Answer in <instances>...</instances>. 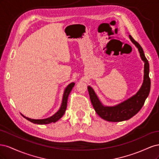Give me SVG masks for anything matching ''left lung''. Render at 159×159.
<instances>
[{
    "instance_id": "left-lung-1",
    "label": "left lung",
    "mask_w": 159,
    "mask_h": 159,
    "mask_svg": "<svg viewBox=\"0 0 159 159\" xmlns=\"http://www.w3.org/2000/svg\"><path fill=\"white\" fill-rule=\"evenodd\" d=\"M129 38L133 44L137 48L141 58L145 63L143 82L136 94L117 105L107 106L104 105L99 100L93 89L89 85L88 87L90 100L95 112L101 118L110 122L123 121L133 117L141 110L150 92L151 80L148 75L149 64L148 60L139 43L134 40L131 36L129 35Z\"/></svg>"
}]
</instances>
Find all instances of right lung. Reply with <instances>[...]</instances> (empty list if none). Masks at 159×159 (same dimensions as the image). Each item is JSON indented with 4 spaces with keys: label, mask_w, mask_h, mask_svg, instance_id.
<instances>
[{
    "label": "right lung",
    "mask_w": 159,
    "mask_h": 159,
    "mask_svg": "<svg viewBox=\"0 0 159 159\" xmlns=\"http://www.w3.org/2000/svg\"><path fill=\"white\" fill-rule=\"evenodd\" d=\"M75 85V83L72 82L71 84H70L66 88L64 91V94H63V98H62V102H61V106L59 109V110L57 111L54 113L53 115H52L51 117H48L46 119H31L29 117H27L25 115H22V113H20L22 115V116L23 117H25V119H26L28 121L34 123V124H38V125H45V124H49L51 123H56V121H58V120L62 117V116L64 115L65 111L66 110V107H67V102H68V96L71 92V91L72 89V88H74V86Z\"/></svg>",
    "instance_id": "1"
}]
</instances>
